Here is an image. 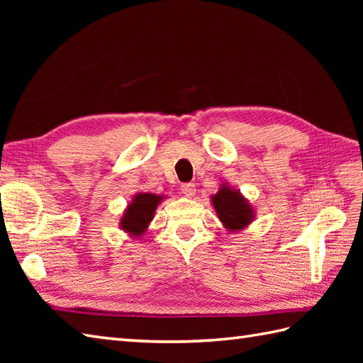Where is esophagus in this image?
I'll use <instances>...</instances> for the list:
<instances>
[{"label":"esophagus","mask_w":363,"mask_h":363,"mask_svg":"<svg viewBox=\"0 0 363 363\" xmlns=\"http://www.w3.org/2000/svg\"><path fill=\"white\" fill-rule=\"evenodd\" d=\"M181 190H182L184 195L191 198V196H195V194H196V186L194 182H186V184H182V186H181Z\"/></svg>","instance_id":"esophagus-1"}]
</instances>
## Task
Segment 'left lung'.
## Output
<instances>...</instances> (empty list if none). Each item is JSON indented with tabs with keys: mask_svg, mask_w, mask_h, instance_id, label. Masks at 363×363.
<instances>
[{
	"mask_svg": "<svg viewBox=\"0 0 363 363\" xmlns=\"http://www.w3.org/2000/svg\"><path fill=\"white\" fill-rule=\"evenodd\" d=\"M211 203L221 225L229 233H240L248 228L256 218V211L240 190L230 187L228 182H221L217 194L211 196Z\"/></svg>",
	"mask_w": 363,
	"mask_h": 363,
	"instance_id": "obj_1",
	"label": "left lung"
}]
</instances>
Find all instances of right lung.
Returning a JSON list of instances; mask_svg holds the SVG:
<instances>
[{
	"mask_svg": "<svg viewBox=\"0 0 363 363\" xmlns=\"http://www.w3.org/2000/svg\"><path fill=\"white\" fill-rule=\"evenodd\" d=\"M165 198V195L137 191L133 199L128 203L125 212H123V217L120 218V229L133 238L145 235L150 223L154 218L157 206Z\"/></svg>",
	"mask_w": 363,
	"mask_h": 363,
	"instance_id": "right-lung-1",
	"label": "right lung"
}]
</instances>
